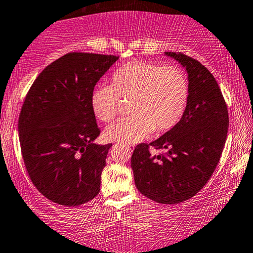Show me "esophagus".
I'll return each instance as SVG.
<instances>
[{
	"instance_id": "esophagus-1",
	"label": "esophagus",
	"mask_w": 253,
	"mask_h": 253,
	"mask_svg": "<svg viewBox=\"0 0 253 253\" xmlns=\"http://www.w3.org/2000/svg\"><path fill=\"white\" fill-rule=\"evenodd\" d=\"M125 149H126L127 150V152H132V147H130V146H127V147H125Z\"/></svg>"
}]
</instances>
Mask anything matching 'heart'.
Masks as SVG:
<instances>
[{
	"label": "heart",
	"mask_w": 253,
	"mask_h": 253,
	"mask_svg": "<svg viewBox=\"0 0 253 253\" xmlns=\"http://www.w3.org/2000/svg\"><path fill=\"white\" fill-rule=\"evenodd\" d=\"M189 82L183 70L145 60H133L112 73L111 85L95 86L91 108L104 123L117 116L121 100H130L132 116L118 120L105 130L110 141L136 143L153 130L166 132L180 123L189 100Z\"/></svg>",
	"instance_id": "b5f03b06"
}]
</instances>
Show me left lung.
Segmentation results:
<instances>
[{
  "label": "left lung",
  "mask_w": 253,
  "mask_h": 253,
  "mask_svg": "<svg viewBox=\"0 0 253 253\" xmlns=\"http://www.w3.org/2000/svg\"><path fill=\"white\" fill-rule=\"evenodd\" d=\"M165 53L187 71L189 100L176 126L155 141L135 147L130 166L140 193L158 203L177 204L195 196L215 171L228 135L229 114L206 66L181 52ZM150 145L168 153L152 157Z\"/></svg>",
  "instance_id": "obj_1"
}]
</instances>
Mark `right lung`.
Listing matches in <instances>:
<instances>
[{
	"label": "right lung",
	"mask_w": 253,
	"mask_h": 253,
	"mask_svg": "<svg viewBox=\"0 0 253 253\" xmlns=\"http://www.w3.org/2000/svg\"><path fill=\"white\" fill-rule=\"evenodd\" d=\"M118 59L66 53L38 75L24 99L18 119L22 158L31 182L52 202L77 207L100 191L112 143H93L100 128L91 93Z\"/></svg>",
	"instance_id": "add662e5"
}]
</instances>
